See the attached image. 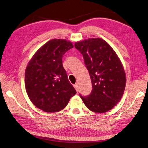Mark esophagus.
Segmentation results:
<instances>
[{
    "label": "esophagus",
    "instance_id": "esophagus-1",
    "mask_svg": "<svg viewBox=\"0 0 148 148\" xmlns=\"http://www.w3.org/2000/svg\"><path fill=\"white\" fill-rule=\"evenodd\" d=\"M74 88L75 89V90H76L77 92L79 91V84L77 83H75L74 85Z\"/></svg>",
    "mask_w": 148,
    "mask_h": 148
}]
</instances>
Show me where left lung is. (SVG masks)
Wrapping results in <instances>:
<instances>
[{
  "instance_id": "obj_1",
  "label": "left lung",
  "mask_w": 148,
  "mask_h": 148,
  "mask_svg": "<svg viewBox=\"0 0 148 148\" xmlns=\"http://www.w3.org/2000/svg\"><path fill=\"white\" fill-rule=\"evenodd\" d=\"M81 53L92 82V91L81 99L91 111L105 113L121 100L126 76L121 60L110 45L99 38L75 43Z\"/></svg>"
}]
</instances>
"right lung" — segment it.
I'll list each match as a JSON object with an SVG mask.
<instances>
[{
	"label": "right lung",
	"instance_id": "1",
	"mask_svg": "<svg viewBox=\"0 0 148 148\" xmlns=\"http://www.w3.org/2000/svg\"><path fill=\"white\" fill-rule=\"evenodd\" d=\"M72 48L69 41L51 40L27 64L25 75L26 92L34 105L44 112L62 110L76 94L62 65L63 56Z\"/></svg>",
	"mask_w": 148,
	"mask_h": 148
}]
</instances>
